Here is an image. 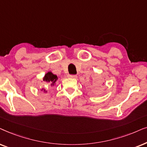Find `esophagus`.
I'll return each mask as SVG.
<instances>
[{
    "mask_svg": "<svg viewBox=\"0 0 147 147\" xmlns=\"http://www.w3.org/2000/svg\"><path fill=\"white\" fill-rule=\"evenodd\" d=\"M68 77L70 78H73V79H76V78H77V75H68Z\"/></svg>",
    "mask_w": 147,
    "mask_h": 147,
    "instance_id": "34e87169",
    "label": "esophagus"
}]
</instances>
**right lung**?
Wrapping results in <instances>:
<instances>
[{
	"instance_id": "add662e5",
	"label": "right lung",
	"mask_w": 147,
	"mask_h": 147,
	"mask_svg": "<svg viewBox=\"0 0 147 147\" xmlns=\"http://www.w3.org/2000/svg\"><path fill=\"white\" fill-rule=\"evenodd\" d=\"M58 79V77L56 75H54L52 72H48L45 75L44 77L43 78V81L45 83H48L49 85H50L51 87H53L55 85L56 82ZM42 91H44V92H47L46 89L45 88H42Z\"/></svg>"
}]
</instances>
